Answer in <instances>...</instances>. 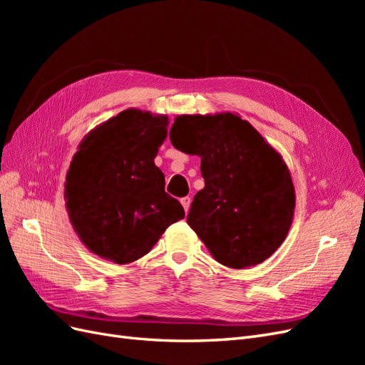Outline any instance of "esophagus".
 Returning <instances> with one entry per match:
<instances>
[{"instance_id":"34e87169","label":"esophagus","mask_w":365,"mask_h":365,"mask_svg":"<svg viewBox=\"0 0 365 365\" xmlns=\"http://www.w3.org/2000/svg\"><path fill=\"white\" fill-rule=\"evenodd\" d=\"M190 202H192V200L189 196H184V197H181V204H182V207H184V210H185V213L189 212V208H190Z\"/></svg>"}]
</instances>
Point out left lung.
Wrapping results in <instances>:
<instances>
[{"label": "left lung", "mask_w": 365, "mask_h": 365, "mask_svg": "<svg viewBox=\"0 0 365 365\" xmlns=\"http://www.w3.org/2000/svg\"><path fill=\"white\" fill-rule=\"evenodd\" d=\"M173 148L201 157L204 189L187 224L228 268L267 260L288 236L295 190L280 153L239 114L178 115Z\"/></svg>", "instance_id": "8db88e82"}]
</instances>
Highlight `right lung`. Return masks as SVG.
<instances>
[{
  "instance_id": "1",
  "label": "right lung",
  "mask_w": 365,
  "mask_h": 365,
  "mask_svg": "<svg viewBox=\"0 0 365 365\" xmlns=\"http://www.w3.org/2000/svg\"><path fill=\"white\" fill-rule=\"evenodd\" d=\"M169 117L129 108L88 132L65 180V205L83 245L117 264L138 260L184 217L157 168Z\"/></svg>"
}]
</instances>
